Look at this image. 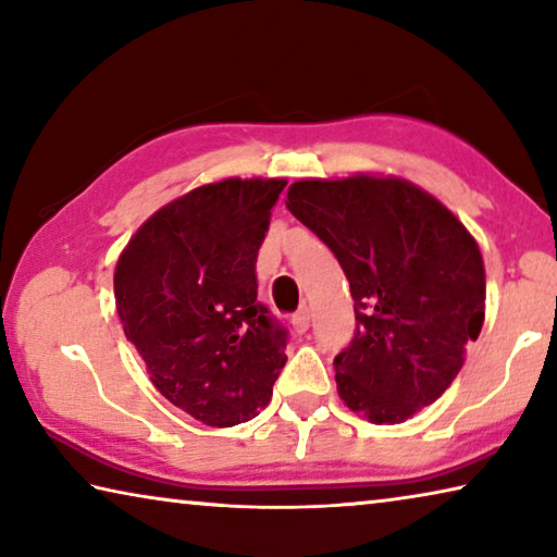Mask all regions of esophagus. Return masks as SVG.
Returning a JSON list of instances; mask_svg holds the SVG:
<instances>
[{"label": "esophagus", "mask_w": 557, "mask_h": 557, "mask_svg": "<svg viewBox=\"0 0 557 557\" xmlns=\"http://www.w3.org/2000/svg\"><path fill=\"white\" fill-rule=\"evenodd\" d=\"M309 319H312V314H309V309H299V312L292 317V329H295L297 334H305L309 329Z\"/></svg>", "instance_id": "1"}]
</instances>
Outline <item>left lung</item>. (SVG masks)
<instances>
[{"instance_id": "obj_1", "label": "left lung", "mask_w": 557, "mask_h": 557, "mask_svg": "<svg viewBox=\"0 0 557 557\" xmlns=\"http://www.w3.org/2000/svg\"><path fill=\"white\" fill-rule=\"evenodd\" d=\"M287 209L351 285L356 334L334 358L336 391L373 425L435 403L484 324L482 250L455 213L398 176L301 178Z\"/></svg>"}]
</instances>
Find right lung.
Masks as SVG:
<instances>
[{
	"label": "right lung",
	"instance_id": "obj_1",
	"mask_svg": "<svg viewBox=\"0 0 557 557\" xmlns=\"http://www.w3.org/2000/svg\"><path fill=\"white\" fill-rule=\"evenodd\" d=\"M285 178H221L139 225L115 265V305L154 388L209 428L272 398L285 332L258 305L256 260Z\"/></svg>",
	"mask_w": 557,
	"mask_h": 557
}]
</instances>
